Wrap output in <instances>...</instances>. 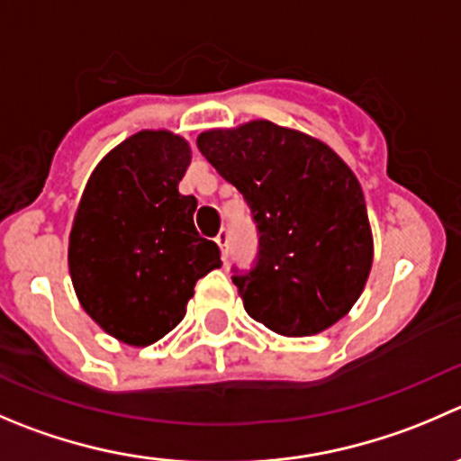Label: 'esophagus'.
Here are the masks:
<instances>
[{
	"instance_id": "esophagus-1",
	"label": "esophagus",
	"mask_w": 461,
	"mask_h": 461,
	"mask_svg": "<svg viewBox=\"0 0 461 461\" xmlns=\"http://www.w3.org/2000/svg\"><path fill=\"white\" fill-rule=\"evenodd\" d=\"M216 243H218V248H221L222 258H225V257H227V243H230V234H227V230H221V231H218Z\"/></svg>"
}]
</instances>
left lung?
Here are the masks:
<instances>
[{
	"mask_svg": "<svg viewBox=\"0 0 461 461\" xmlns=\"http://www.w3.org/2000/svg\"><path fill=\"white\" fill-rule=\"evenodd\" d=\"M198 149L243 194L257 222V266L231 276L248 315L285 338L342 320L374 261L354 171L324 141L266 119L203 132Z\"/></svg>",
	"mask_w": 461,
	"mask_h": 461,
	"instance_id": "1",
	"label": "left lung"
}]
</instances>
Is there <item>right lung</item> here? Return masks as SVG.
I'll return each instance as SVG.
<instances>
[{
  "mask_svg": "<svg viewBox=\"0 0 461 461\" xmlns=\"http://www.w3.org/2000/svg\"><path fill=\"white\" fill-rule=\"evenodd\" d=\"M189 164L180 135L141 131L98 162L76 209L67 257L76 297L131 347L176 329L195 281L222 266L194 225L198 200L177 191Z\"/></svg>",
  "mask_w": 461,
  "mask_h": 461,
  "instance_id": "1",
  "label": "right lung"
}]
</instances>
